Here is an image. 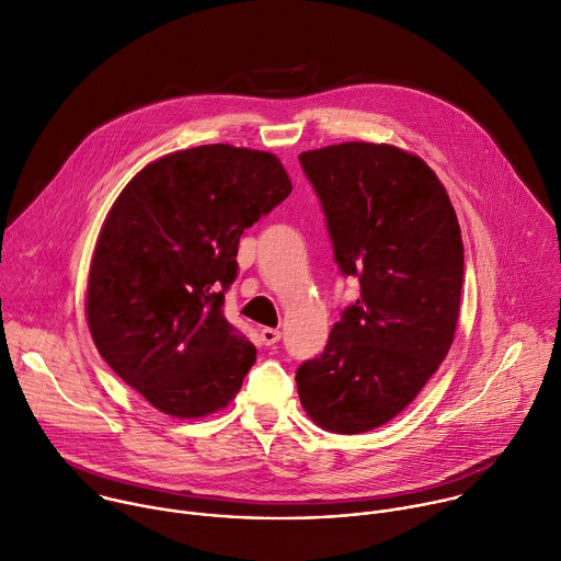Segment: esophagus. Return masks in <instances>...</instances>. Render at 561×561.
<instances>
[{
  "mask_svg": "<svg viewBox=\"0 0 561 561\" xmlns=\"http://www.w3.org/2000/svg\"><path fill=\"white\" fill-rule=\"evenodd\" d=\"M261 341H263V345H276L278 341H280V331L278 329H272V327H263L261 329Z\"/></svg>",
  "mask_w": 561,
  "mask_h": 561,
  "instance_id": "esophagus-1",
  "label": "esophagus"
}]
</instances>
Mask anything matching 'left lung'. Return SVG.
Masks as SVG:
<instances>
[{"label": "left lung", "mask_w": 561, "mask_h": 561, "mask_svg": "<svg viewBox=\"0 0 561 561\" xmlns=\"http://www.w3.org/2000/svg\"><path fill=\"white\" fill-rule=\"evenodd\" d=\"M298 161L335 263L360 280L324 352L298 367V396L318 426L365 433L413 402L451 350L465 278L458 216L435 172L396 146L350 141Z\"/></svg>", "instance_id": "8db88e82"}]
</instances>
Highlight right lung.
<instances>
[{
  "label": "right lung",
  "instance_id": "add662e5",
  "mask_svg": "<svg viewBox=\"0 0 561 561\" xmlns=\"http://www.w3.org/2000/svg\"><path fill=\"white\" fill-rule=\"evenodd\" d=\"M289 192L278 157L211 144L152 161L110 207L85 318L101 358L154 409L203 417L239 393L256 347L222 300L243 230Z\"/></svg>",
  "mask_w": 561,
  "mask_h": 561
}]
</instances>
